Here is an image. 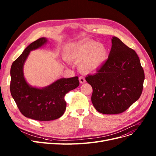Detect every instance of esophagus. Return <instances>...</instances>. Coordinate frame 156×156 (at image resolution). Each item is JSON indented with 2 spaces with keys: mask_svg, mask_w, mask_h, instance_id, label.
Listing matches in <instances>:
<instances>
[{
  "mask_svg": "<svg viewBox=\"0 0 156 156\" xmlns=\"http://www.w3.org/2000/svg\"><path fill=\"white\" fill-rule=\"evenodd\" d=\"M79 81L80 83H85L86 82V80L83 76H80L79 77Z\"/></svg>",
  "mask_w": 156,
  "mask_h": 156,
  "instance_id": "esophagus-1",
  "label": "esophagus"
}]
</instances>
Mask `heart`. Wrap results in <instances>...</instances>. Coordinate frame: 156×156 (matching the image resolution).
Listing matches in <instances>:
<instances>
[{"mask_svg":"<svg viewBox=\"0 0 156 156\" xmlns=\"http://www.w3.org/2000/svg\"><path fill=\"white\" fill-rule=\"evenodd\" d=\"M62 55L66 61L80 63V71L89 74L95 73L104 65L108 59V50L102 44L88 40L66 46Z\"/></svg>","mask_w":156,"mask_h":156,"instance_id":"b5f03b06","label":"heart"}]
</instances>
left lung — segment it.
I'll list each match as a JSON object with an SVG mask.
<instances>
[{
    "label": "left lung",
    "mask_w": 156,
    "mask_h": 156,
    "mask_svg": "<svg viewBox=\"0 0 156 156\" xmlns=\"http://www.w3.org/2000/svg\"><path fill=\"white\" fill-rule=\"evenodd\" d=\"M108 59L93 75L85 80L93 88L92 102L105 114L125 111L140 98L144 71L135 51L116 37L111 39Z\"/></svg>",
    "instance_id": "left-lung-1"
}]
</instances>
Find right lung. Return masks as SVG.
Segmentation results:
<instances>
[{"label": "right lung", "instance_id": "obj_1", "mask_svg": "<svg viewBox=\"0 0 156 156\" xmlns=\"http://www.w3.org/2000/svg\"><path fill=\"white\" fill-rule=\"evenodd\" d=\"M40 38L30 44L12 63L11 68V94L23 116L41 121H52L62 116L66 109L64 96L80 85L78 77L57 80L42 88L33 87L24 76L23 66L31 51L47 43Z\"/></svg>", "mask_w": 156, "mask_h": 156}]
</instances>
